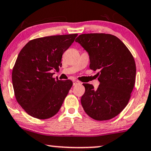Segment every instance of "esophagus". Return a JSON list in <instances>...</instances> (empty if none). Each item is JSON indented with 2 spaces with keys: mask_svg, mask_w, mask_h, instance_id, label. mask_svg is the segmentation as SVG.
<instances>
[{
  "mask_svg": "<svg viewBox=\"0 0 151 151\" xmlns=\"http://www.w3.org/2000/svg\"><path fill=\"white\" fill-rule=\"evenodd\" d=\"M73 85H78V84H81V82L77 81V80H74V81H73Z\"/></svg>",
  "mask_w": 151,
  "mask_h": 151,
  "instance_id": "34e87169",
  "label": "esophagus"
}]
</instances>
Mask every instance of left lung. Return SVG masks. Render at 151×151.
I'll list each match as a JSON object with an SVG mask.
<instances>
[{"label":"left lung","instance_id":"left-lung-1","mask_svg":"<svg viewBox=\"0 0 151 151\" xmlns=\"http://www.w3.org/2000/svg\"><path fill=\"white\" fill-rule=\"evenodd\" d=\"M90 56V68L97 70L100 84L83 83L81 104L89 116L107 120L127 105L135 84L136 64L132 55L118 38L106 33H85L76 39Z\"/></svg>","mask_w":151,"mask_h":151}]
</instances>
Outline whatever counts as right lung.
<instances>
[{
  "label": "right lung",
  "mask_w": 151,
  "mask_h": 151,
  "mask_svg": "<svg viewBox=\"0 0 151 151\" xmlns=\"http://www.w3.org/2000/svg\"><path fill=\"white\" fill-rule=\"evenodd\" d=\"M78 34L33 39L22 48L12 73L17 101L31 116L48 119L57 114L73 85L70 80L52 77L59 71L62 55Z\"/></svg>",
  "instance_id": "add662e5"
}]
</instances>
